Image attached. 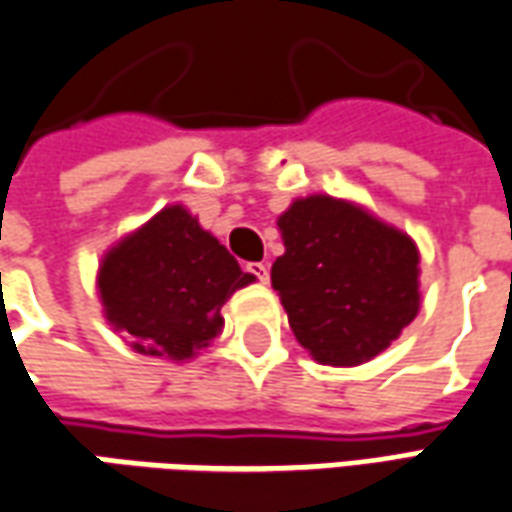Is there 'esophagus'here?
Listing matches in <instances>:
<instances>
[{
	"instance_id": "34e87169",
	"label": "esophagus",
	"mask_w": 512,
	"mask_h": 512,
	"mask_svg": "<svg viewBox=\"0 0 512 512\" xmlns=\"http://www.w3.org/2000/svg\"><path fill=\"white\" fill-rule=\"evenodd\" d=\"M245 270H248V273L253 275L256 281H262V284H267V281H270V267H267V264H264V262L245 264Z\"/></svg>"
}]
</instances>
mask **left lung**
<instances>
[{
    "mask_svg": "<svg viewBox=\"0 0 512 512\" xmlns=\"http://www.w3.org/2000/svg\"><path fill=\"white\" fill-rule=\"evenodd\" d=\"M278 228L273 289L320 364H364L419 314V250L402 231L328 195L295 201Z\"/></svg>",
    "mask_w": 512,
    "mask_h": 512,
    "instance_id": "1",
    "label": "left lung"
}]
</instances>
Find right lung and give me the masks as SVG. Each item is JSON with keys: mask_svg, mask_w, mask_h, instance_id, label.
<instances>
[{"mask_svg": "<svg viewBox=\"0 0 512 512\" xmlns=\"http://www.w3.org/2000/svg\"><path fill=\"white\" fill-rule=\"evenodd\" d=\"M253 275L198 220L168 206L104 256L99 292L107 320L132 336L143 355L170 361L209 347L220 328V308Z\"/></svg>", "mask_w": 512, "mask_h": 512, "instance_id": "obj_1", "label": "right lung"}]
</instances>
